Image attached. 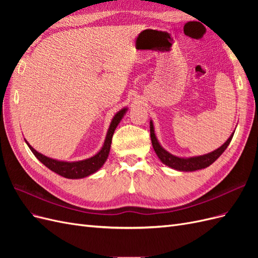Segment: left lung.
I'll list each match as a JSON object with an SVG mask.
<instances>
[{
	"label": "left lung",
	"instance_id": "8db88e82",
	"mask_svg": "<svg viewBox=\"0 0 258 258\" xmlns=\"http://www.w3.org/2000/svg\"><path fill=\"white\" fill-rule=\"evenodd\" d=\"M150 129H151V139H152V144L155 150V153L157 154L159 159L165 163L166 166L171 167L172 169L178 170V171H196V170H201L209 167L212 163L220 157V156L224 153V151L227 148L229 145L231 139L233 137V134L229 137V139L226 141L220 148H217L216 151L209 153L207 155H202L198 156V157H190V158H179L176 157V156L171 155L167 151L163 150V148L160 146L159 142L156 139V136L154 134V126L153 122L151 120L150 122Z\"/></svg>",
	"mask_w": 258,
	"mask_h": 258
}]
</instances>
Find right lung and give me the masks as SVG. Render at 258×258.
<instances>
[{
    "label": "right lung",
    "mask_w": 258,
    "mask_h": 258,
    "mask_svg": "<svg viewBox=\"0 0 258 258\" xmlns=\"http://www.w3.org/2000/svg\"><path fill=\"white\" fill-rule=\"evenodd\" d=\"M127 108H122L121 111L117 113L110 124V128H108L107 135L105 138V141L103 144V147L101 148V151L93 156L91 158L81 160V161H74V162H67V161H59V160H54L49 157H46V156L40 154L36 152L34 148L29 145L27 142L28 146L30 147V150L32 151L35 157L40 160L43 165H45L48 169L53 171L54 173H57L61 176L67 177V178H82L86 177L92 173H95L96 171H98L101 167L103 166V163L105 162L108 153H110V148H111V143H112V138L114 135V131L117 127V124L119 123L120 119L122 118V116L126 113Z\"/></svg>",
    "instance_id": "right-lung-1"
}]
</instances>
